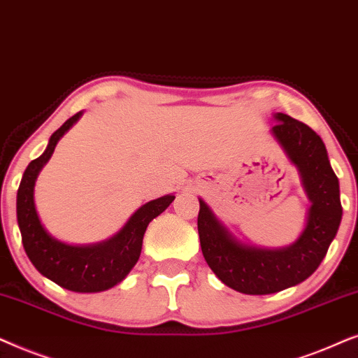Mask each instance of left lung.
<instances>
[{
	"label": "left lung",
	"mask_w": 358,
	"mask_h": 358,
	"mask_svg": "<svg viewBox=\"0 0 358 358\" xmlns=\"http://www.w3.org/2000/svg\"><path fill=\"white\" fill-rule=\"evenodd\" d=\"M273 117L271 134L296 165L311 201L298 241L283 249L242 244L199 199L198 232L204 260L224 285L245 294H270L304 282L321 265L342 219L339 180L321 137L288 114L276 113Z\"/></svg>",
	"instance_id": "1"
}]
</instances>
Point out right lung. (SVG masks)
<instances>
[{
  "label": "right lung",
  "instance_id": "right-lung-1",
  "mask_svg": "<svg viewBox=\"0 0 358 358\" xmlns=\"http://www.w3.org/2000/svg\"><path fill=\"white\" fill-rule=\"evenodd\" d=\"M82 111L66 119L50 136L44 154L27 165L17 189L16 213L24 250L39 273L70 292L96 293L113 288L126 278L139 260L147 226L170 206L175 196L166 194L145 203L132 214L116 236L99 244L69 245L52 237L41 224L36 211V178L54 154L57 142L78 121Z\"/></svg>",
  "mask_w": 358,
  "mask_h": 358
}]
</instances>
